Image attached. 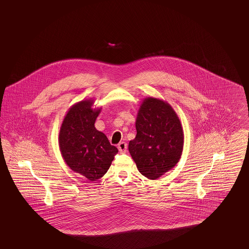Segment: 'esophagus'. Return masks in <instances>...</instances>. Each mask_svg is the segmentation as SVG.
<instances>
[{"instance_id":"obj_1","label":"esophagus","mask_w":249,"mask_h":249,"mask_svg":"<svg viewBox=\"0 0 249 249\" xmlns=\"http://www.w3.org/2000/svg\"><path fill=\"white\" fill-rule=\"evenodd\" d=\"M118 148H119L120 153H125L127 151V143L125 142H119Z\"/></svg>"}]
</instances>
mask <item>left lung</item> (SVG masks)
Returning a JSON list of instances; mask_svg holds the SVG:
<instances>
[{
  "label": "left lung",
  "instance_id": "left-lung-1",
  "mask_svg": "<svg viewBox=\"0 0 249 249\" xmlns=\"http://www.w3.org/2000/svg\"><path fill=\"white\" fill-rule=\"evenodd\" d=\"M135 128L137 133L129 142V151L142 176L154 180L177 165L183 151L184 132L176 111L167 102L145 98Z\"/></svg>",
  "mask_w": 249,
  "mask_h": 249
}]
</instances>
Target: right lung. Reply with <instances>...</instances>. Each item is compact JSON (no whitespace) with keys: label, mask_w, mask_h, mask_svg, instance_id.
Masks as SVG:
<instances>
[{"label":"right lung","mask_w":249,"mask_h":249,"mask_svg":"<svg viewBox=\"0 0 249 249\" xmlns=\"http://www.w3.org/2000/svg\"><path fill=\"white\" fill-rule=\"evenodd\" d=\"M94 100H84L70 107L60 126L59 150L66 164L77 174L96 181L107 174L119 152L94 124L102 108Z\"/></svg>","instance_id":"1"}]
</instances>
